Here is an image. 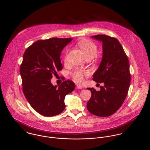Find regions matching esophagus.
I'll return each instance as SVG.
<instances>
[{"label":"esophagus","instance_id":"obj_1","mask_svg":"<svg viewBox=\"0 0 150 150\" xmlns=\"http://www.w3.org/2000/svg\"><path fill=\"white\" fill-rule=\"evenodd\" d=\"M76 88L78 89H81L83 88V86L82 85H80V84L76 85Z\"/></svg>","mask_w":150,"mask_h":150}]
</instances>
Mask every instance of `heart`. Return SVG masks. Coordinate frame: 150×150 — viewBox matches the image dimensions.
Segmentation results:
<instances>
[{
  "mask_svg": "<svg viewBox=\"0 0 150 150\" xmlns=\"http://www.w3.org/2000/svg\"><path fill=\"white\" fill-rule=\"evenodd\" d=\"M78 46L82 49L84 53L86 58H93L97 54V47L96 45L87 39H82L78 42ZM67 59V55L65 56V60L66 61ZM88 73L86 72H83L81 71H76L73 74L74 79L78 82H82L84 76L88 75Z\"/></svg>",
  "mask_w": 150,
  "mask_h": 150,
  "instance_id": "heart-1",
  "label": "heart"
}]
</instances>
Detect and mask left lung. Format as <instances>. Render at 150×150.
<instances>
[{
  "mask_svg": "<svg viewBox=\"0 0 150 150\" xmlns=\"http://www.w3.org/2000/svg\"><path fill=\"white\" fill-rule=\"evenodd\" d=\"M103 44V57L93 75V80L103 83L100 90L93 88L87 103L88 110L93 115L106 117L114 114L124 102L130 83L128 58L120 42L106 35L92 36Z\"/></svg>",
  "mask_w": 150,
  "mask_h": 150,
  "instance_id": "left-lung-1",
  "label": "left lung"
}]
</instances>
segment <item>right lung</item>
I'll return each mask as SVG.
<instances>
[{"label":"right lung","instance_id":"obj_1","mask_svg":"<svg viewBox=\"0 0 150 150\" xmlns=\"http://www.w3.org/2000/svg\"><path fill=\"white\" fill-rule=\"evenodd\" d=\"M72 38L39 40L28 47L20 66L23 93L31 107L45 117H53L65 109V96L75 89L72 81L53 86L50 79L62 70L60 56Z\"/></svg>","mask_w":150,"mask_h":150}]
</instances>
